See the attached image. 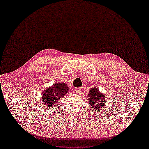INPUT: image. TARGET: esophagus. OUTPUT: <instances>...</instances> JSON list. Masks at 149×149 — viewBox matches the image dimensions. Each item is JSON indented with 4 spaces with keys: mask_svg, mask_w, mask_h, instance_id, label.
I'll list each match as a JSON object with an SVG mask.
<instances>
[{
    "mask_svg": "<svg viewBox=\"0 0 149 149\" xmlns=\"http://www.w3.org/2000/svg\"><path fill=\"white\" fill-rule=\"evenodd\" d=\"M80 89H81L80 88H76L75 90H74V91H75L76 93H79V92H80Z\"/></svg>",
    "mask_w": 149,
    "mask_h": 149,
    "instance_id": "34e87169",
    "label": "esophagus"
}]
</instances>
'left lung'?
<instances>
[{
  "label": "left lung",
  "instance_id": "obj_1",
  "mask_svg": "<svg viewBox=\"0 0 149 149\" xmlns=\"http://www.w3.org/2000/svg\"><path fill=\"white\" fill-rule=\"evenodd\" d=\"M87 96L88 97V104L91 105L93 111L98 112L102 110L105 107L104 105L106 102L105 100L107 98L106 95L100 92L97 87H91Z\"/></svg>",
  "mask_w": 149,
  "mask_h": 149
}]
</instances>
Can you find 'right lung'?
<instances>
[{
    "mask_svg": "<svg viewBox=\"0 0 149 149\" xmlns=\"http://www.w3.org/2000/svg\"><path fill=\"white\" fill-rule=\"evenodd\" d=\"M67 84L63 82L54 83L51 87L44 90L41 94V100L44 106L54 107L55 105L69 91Z\"/></svg>",
    "mask_w": 149,
    "mask_h": 149,
    "instance_id": "obj_1",
    "label": "right lung"
}]
</instances>
